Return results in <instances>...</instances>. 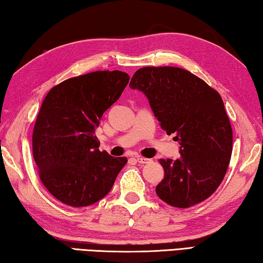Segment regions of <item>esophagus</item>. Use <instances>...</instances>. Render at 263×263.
<instances>
[{
    "instance_id": "1",
    "label": "esophagus",
    "mask_w": 263,
    "mask_h": 263,
    "mask_svg": "<svg viewBox=\"0 0 263 263\" xmlns=\"http://www.w3.org/2000/svg\"><path fill=\"white\" fill-rule=\"evenodd\" d=\"M136 161L138 163L144 164V163H147L149 161V159H146V158H142V157H136Z\"/></svg>"
}]
</instances>
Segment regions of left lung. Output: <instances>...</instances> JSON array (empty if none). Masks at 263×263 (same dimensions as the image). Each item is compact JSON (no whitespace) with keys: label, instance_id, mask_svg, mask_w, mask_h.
<instances>
[{"label":"left lung","instance_id":"8db88e82","mask_svg":"<svg viewBox=\"0 0 263 263\" xmlns=\"http://www.w3.org/2000/svg\"><path fill=\"white\" fill-rule=\"evenodd\" d=\"M130 87L144 92L161 127L181 145L179 159L159 160L164 177L155 193L181 209L205 201L220 185L232 154V127L219 92L172 66L138 69Z\"/></svg>","mask_w":263,"mask_h":263}]
</instances>
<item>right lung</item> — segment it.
Instances as JSON below:
<instances>
[{"label": "right lung", "instance_id": "1", "mask_svg": "<svg viewBox=\"0 0 263 263\" xmlns=\"http://www.w3.org/2000/svg\"><path fill=\"white\" fill-rule=\"evenodd\" d=\"M128 80L121 70H97L65 80L43 101L32 154L42 183L66 205L81 208L100 201L127 162L125 157L101 152L95 130Z\"/></svg>", "mask_w": 263, "mask_h": 263}]
</instances>
